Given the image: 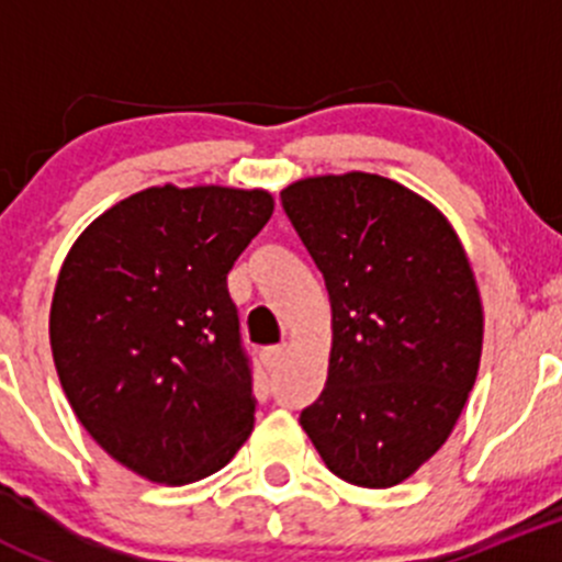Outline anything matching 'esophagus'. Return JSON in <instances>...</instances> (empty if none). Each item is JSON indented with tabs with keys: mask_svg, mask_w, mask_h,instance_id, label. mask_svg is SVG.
<instances>
[{
	"mask_svg": "<svg viewBox=\"0 0 562 562\" xmlns=\"http://www.w3.org/2000/svg\"><path fill=\"white\" fill-rule=\"evenodd\" d=\"M285 353H288V348L285 345H274V348H266L263 350V364H266V370H277V367L282 364V359H285Z\"/></svg>",
	"mask_w": 562,
	"mask_h": 562,
	"instance_id": "34e87169",
	"label": "esophagus"
}]
</instances>
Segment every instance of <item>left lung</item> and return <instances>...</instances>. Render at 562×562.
Masks as SVG:
<instances>
[{
  "label": "left lung",
  "mask_w": 562,
  "mask_h": 562,
  "mask_svg": "<svg viewBox=\"0 0 562 562\" xmlns=\"http://www.w3.org/2000/svg\"><path fill=\"white\" fill-rule=\"evenodd\" d=\"M331 304V353L302 427L334 475L367 490L411 479L449 440L479 375L484 307L440 209L378 173L280 192Z\"/></svg>",
  "instance_id": "8db88e82"
}]
</instances>
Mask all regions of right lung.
Returning <instances> with one entry per match:
<instances>
[{
	"label": "right lung",
	"instance_id": "obj_1",
	"mask_svg": "<svg viewBox=\"0 0 562 562\" xmlns=\"http://www.w3.org/2000/svg\"><path fill=\"white\" fill-rule=\"evenodd\" d=\"M274 198L236 187H149L100 214L61 263L50 350L98 446L155 484H192L255 424L228 271Z\"/></svg>",
	"mask_w": 562,
	"mask_h": 562
}]
</instances>
